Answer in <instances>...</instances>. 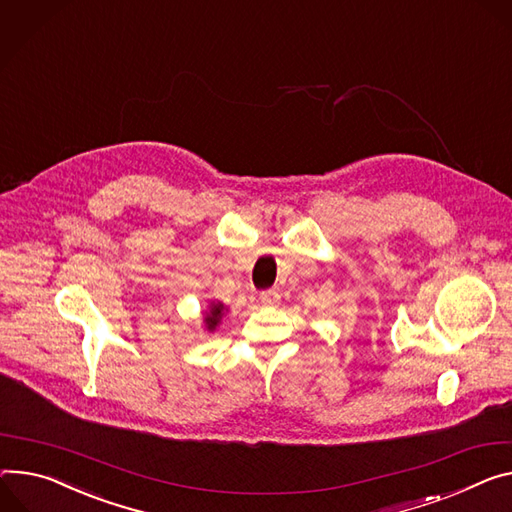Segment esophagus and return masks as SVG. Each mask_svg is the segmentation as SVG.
Segmentation results:
<instances>
[{
    "instance_id": "1",
    "label": "esophagus",
    "mask_w": 512,
    "mask_h": 512,
    "mask_svg": "<svg viewBox=\"0 0 512 512\" xmlns=\"http://www.w3.org/2000/svg\"><path fill=\"white\" fill-rule=\"evenodd\" d=\"M261 302L265 304V306H271V304H275L277 302V296L273 294V292H267V294H261Z\"/></svg>"
}]
</instances>
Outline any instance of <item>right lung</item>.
Segmentation results:
<instances>
[{
	"instance_id": "right-lung-1",
	"label": "right lung",
	"mask_w": 512,
	"mask_h": 512,
	"mask_svg": "<svg viewBox=\"0 0 512 512\" xmlns=\"http://www.w3.org/2000/svg\"><path fill=\"white\" fill-rule=\"evenodd\" d=\"M220 316H222V304H212L210 314H206V324H208V329H210V331H212V329H216V324H218Z\"/></svg>"
}]
</instances>
